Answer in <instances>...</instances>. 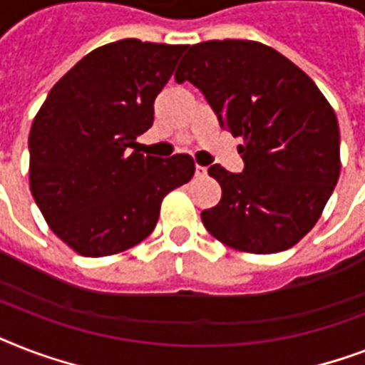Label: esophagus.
Segmentation results:
<instances>
[{
	"mask_svg": "<svg viewBox=\"0 0 365 365\" xmlns=\"http://www.w3.org/2000/svg\"><path fill=\"white\" fill-rule=\"evenodd\" d=\"M206 174H208V168H206V166L197 165V168H195V176H197V178H206Z\"/></svg>",
	"mask_w": 365,
	"mask_h": 365,
	"instance_id": "obj_1",
	"label": "esophagus"
}]
</instances>
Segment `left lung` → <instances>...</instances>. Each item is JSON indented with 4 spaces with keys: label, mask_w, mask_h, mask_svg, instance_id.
Segmentation results:
<instances>
[{
    "label": "left lung",
    "mask_w": 365,
    "mask_h": 365,
    "mask_svg": "<svg viewBox=\"0 0 365 365\" xmlns=\"http://www.w3.org/2000/svg\"><path fill=\"white\" fill-rule=\"evenodd\" d=\"M176 81L193 83L222 126L242 138V174H208L222 200L200 217L212 237L248 254H277L299 242L322 216L341 172L334 108L305 71L250 39L189 47Z\"/></svg>",
    "instance_id": "left-lung-1"
}]
</instances>
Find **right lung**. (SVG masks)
Returning a JSON list of instances; mask_svg holds the SVG:
<instances>
[{
    "label": "right lung",
    "mask_w": 365,
    "mask_h": 365,
    "mask_svg": "<svg viewBox=\"0 0 365 365\" xmlns=\"http://www.w3.org/2000/svg\"><path fill=\"white\" fill-rule=\"evenodd\" d=\"M187 45L121 39L94 48L48 93L30 130V189L45 222L85 257L136 246L193 157L142 155L153 102Z\"/></svg>",
    "instance_id": "add662e5"
}]
</instances>
